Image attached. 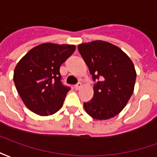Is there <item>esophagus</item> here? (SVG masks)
<instances>
[{"label": "esophagus", "instance_id": "34e87169", "mask_svg": "<svg viewBox=\"0 0 157 157\" xmlns=\"http://www.w3.org/2000/svg\"><path fill=\"white\" fill-rule=\"evenodd\" d=\"M82 83H81V82H78L76 85H75V90H79V89L82 88Z\"/></svg>", "mask_w": 157, "mask_h": 157}]
</instances>
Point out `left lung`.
Returning a JSON list of instances; mask_svg holds the SVG:
<instances>
[{"label": "left lung", "instance_id": "8db88e82", "mask_svg": "<svg viewBox=\"0 0 157 157\" xmlns=\"http://www.w3.org/2000/svg\"><path fill=\"white\" fill-rule=\"evenodd\" d=\"M92 78L101 77L94 85L93 98L84 109L95 119L114 117L127 105L135 89L136 71L130 58L118 46L102 40L78 45Z\"/></svg>", "mask_w": 157, "mask_h": 157}]
</instances>
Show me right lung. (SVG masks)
<instances>
[{
	"instance_id": "add662e5",
	"label": "right lung",
	"mask_w": 157,
	"mask_h": 157,
	"mask_svg": "<svg viewBox=\"0 0 157 157\" xmlns=\"http://www.w3.org/2000/svg\"><path fill=\"white\" fill-rule=\"evenodd\" d=\"M75 45L44 43L30 49L17 64L13 81L25 106L40 116L52 115L71 90L60 82L59 67Z\"/></svg>"
}]
</instances>
